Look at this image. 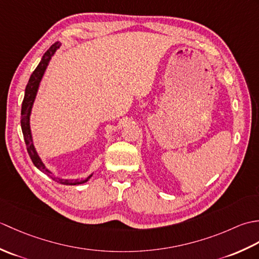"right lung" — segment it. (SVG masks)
<instances>
[{
  "mask_svg": "<svg viewBox=\"0 0 259 259\" xmlns=\"http://www.w3.org/2000/svg\"><path fill=\"white\" fill-rule=\"evenodd\" d=\"M60 47H61V43H60V42H56L54 45H52L50 47V49H49V50L45 54H43L40 63H38V65L35 68V70L33 71V73L30 76L29 82H27L26 88H25L23 102H22L21 128H22V133H23L27 153H29V156L31 158L33 164H34V166L38 170H41L43 174H46L47 176H49V177H51L53 180H56L57 183L61 184V185H70V186L81 185V184L87 183V181L92 177V175H90L89 177L83 179V180H82V179L81 180L80 179H61V178L54 177L52 172L45 166V163L42 162L41 158L38 157V155H37V152H36L35 148H34V145H33L31 128H30L31 110H32V107H33V103H34V100H35L38 85H40L42 76L46 72V70H47L48 65H49V62H50V60L53 57V54L56 53V51L58 50Z\"/></svg>",
  "mask_w": 259,
  "mask_h": 259,
  "instance_id": "add662e5",
  "label": "right lung"
}]
</instances>
